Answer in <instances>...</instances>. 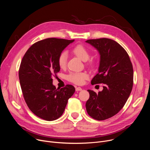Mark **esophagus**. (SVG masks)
<instances>
[{"label": "esophagus", "instance_id": "34e87169", "mask_svg": "<svg viewBox=\"0 0 150 150\" xmlns=\"http://www.w3.org/2000/svg\"><path fill=\"white\" fill-rule=\"evenodd\" d=\"M75 90H76V91H81V90H82V88H81V87H76V88H75Z\"/></svg>", "mask_w": 150, "mask_h": 150}]
</instances>
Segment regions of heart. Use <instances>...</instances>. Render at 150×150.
<instances>
[{
    "label": "heart",
    "instance_id": "1",
    "mask_svg": "<svg viewBox=\"0 0 150 150\" xmlns=\"http://www.w3.org/2000/svg\"><path fill=\"white\" fill-rule=\"evenodd\" d=\"M72 52L81 59L83 61L87 62V65L90 67L94 65V60L93 58H90V52L88 49L82 45H78L75 46ZM68 62V54L67 52H62L58 56L57 63L59 67L63 69L67 67ZM89 78V75L87 72H71L68 76L67 79L70 82L77 84H83L86 79Z\"/></svg>",
    "mask_w": 150,
    "mask_h": 150
}]
</instances>
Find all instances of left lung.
I'll return each mask as SVG.
<instances>
[{"instance_id":"8db88e82","label":"left lung","mask_w":150,"mask_h":150,"mask_svg":"<svg viewBox=\"0 0 150 150\" xmlns=\"http://www.w3.org/2000/svg\"><path fill=\"white\" fill-rule=\"evenodd\" d=\"M100 55L98 73L91 84L104 83L98 94L88 90L90 98L85 106L88 114L97 120L116 115L129 98L133 87L134 71L129 56L116 41L106 38L88 40Z\"/></svg>"}]
</instances>
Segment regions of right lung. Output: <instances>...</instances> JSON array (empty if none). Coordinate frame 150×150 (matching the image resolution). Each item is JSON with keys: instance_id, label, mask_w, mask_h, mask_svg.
<instances>
[{"instance_id": "add662e5", "label": "right lung", "mask_w": 150, "mask_h": 150, "mask_svg": "<svg viewBox=\"0 0 150 150\" xmlns=\"http://www.w3.org/2000/svg\"><path fill=\"white\" fill-rule=\"evenodd\" d=\"M74 40L49 38L38 41L26 52L19 69L23 94L30 110L47 121L60 117L75 87L67 85L56 89L52 76L60 71L59 55Z\"/></svg>"}]
</instances>
